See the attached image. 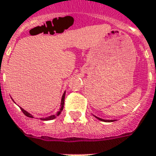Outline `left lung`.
Segmentation results:
<instances>
[{
    "instance_id": "1",
    "label": "left lung",
    "mask_w": 156,
    "mask_h": 156,
    "mask_svg": "<svg viewBox=\"0 0 156 156\" xmlns=\"http://www.w3.org/2000/svg\"><path fill=\"white\" fill-rule=\"evenodd\" d=\"M94 116V115H93ZM97 118V119L100 120V121H101V122H114V121H116V120H105V119H102V118H100V117H98V116H94Z\"/></svg>"
}]
</instances>
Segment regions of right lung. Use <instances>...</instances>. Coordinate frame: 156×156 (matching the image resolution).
Instances as JSON below:
<instances>
[{"instance_id":"1","label":"right lung","mask_w":156,"mask_h":156,"mask_svg":"<svg viewBox=\"0 0 156 156\" xmlns=\"http://www.w3.org/2000/svg\"><path fill=\"white\" fill-rule=\"evenodd\" d=\"M65 92L63 93V96H62V98H61V102H60V108H59V110H58V112H57V113L55 114V115H52V116H48V117H45V118H41V120H43V121H49V120H52V119H55L56 116H58L59 114L62 112V111H63V105H64V98H65ZM20 109H21V111H22V112L24 114H25V116H28V117H30V118H34V116H32L30 112H26V111L25 110V109H23L22 107H20Z\"/></svg>"}]
</instances>
